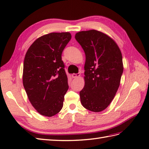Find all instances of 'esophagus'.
I'll return each mask as SVG.
<instances>
[{
	"label": "esophagus",
	"instance_id": "esophagus-1",
	"mask_svg": "<svg viewBox=\"0 0 149 149\" xmlns=\"http://www.w3.org/2000/svg\"><path fill=\"white\" fill-rule=\"evenodd\" d=\"M81 75V74L80 73H78V74H73L72 75V77H73V78H77V77H79Z\"/></svg>",
	"mask_w": 149,
	"mask_h": 149
}]
</instances>
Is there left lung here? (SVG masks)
I'll return each mask as SVG.
<instances>
[{
  "label": "left lung",
  "instance_id": "obj_1",
  "mask_svg": "<svg viewBox=\"0 0 149 149\" xmlns=\"http://www.w3.org/2000/svg\"><path fill=\"white\" fill-rule=\"evenodd\" d=\"M75 38L86 56L81 102L91 111L100 112L111 102L120 86L122 52L111 38L99 31H80Z\"/></svg>",
  "mask_w": 149,
  "mask_h": 149
}]
</instances>
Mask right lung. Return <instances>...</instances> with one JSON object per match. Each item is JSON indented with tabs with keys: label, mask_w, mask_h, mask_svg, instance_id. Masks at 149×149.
Instances as JSON below:
<instances>
[{
	"label": "right lung",
	"mask_w": 149,
	"mask_h": 149,
	"mask_svg": "<svg viewBox=\"0 0 149 149\" xmlns=\"http://www.w3.org/2000/svg\"><path fill=\"white\" fill-rule=\"evenodd\" d=\"M71 38L68 32L45 34L34 41L25 56L24 87L42 115L52 116L63 107L68 85L61 54Z\"/></svg>",
	"instance_id": "add662e5"
}]
</instances>
